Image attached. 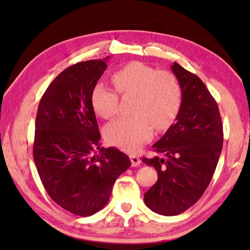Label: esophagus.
I'll return each mask as SVG.
<instances>
[{"instance_id": "1", "label": "esophagus", "mask_w": 250, "mask_h": 250, "mask_svg": "<svg viewBox=\"0 0 250 250\" xmlns=\"http://www.w3.org/2000/svg\"><path fill=\"white\" fill-rule=\"evenodd\" d=\"M130 160H131L132 167H138L141 164V159H140L137 155H130Z\"/></svg>"}]
</instances>
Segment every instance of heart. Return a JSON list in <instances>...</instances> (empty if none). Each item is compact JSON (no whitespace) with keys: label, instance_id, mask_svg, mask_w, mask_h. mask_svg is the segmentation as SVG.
Segmentation results:
<instances>
[{"label":"heart","instance_id":"1","mask_svg":"<svg viewBox=\"0 0 250 250\" xmlns=\"http://www.w3.org/2000/svg\"><path fill=\"white\" fill-rule=\"evenodd\" d=\"M112 82L122 95L136 96L131 108L135 115L119 118L105 127V138L114 146L136 150L153 137V126L159 130L167 128L179 113L182 90L172 72L132 62L115 72ZM92 106L100 117L110 119L118 113L119 95L104 83H97L92 92Z\"/></svg>","mask_w":250,"mask_h":250}]
</instances>
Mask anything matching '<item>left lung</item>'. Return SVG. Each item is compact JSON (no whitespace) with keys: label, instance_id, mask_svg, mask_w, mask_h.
<instances>
[{"label":"left lung","instance_id":"8db88e82","mask_svg":"<svg viewBox=\"0 0 250 250\" xmlns=\"http://www.w3.org/2000/svg\"><path fill=\"white\" fill-rule=\"evenodd\" d=\"M182 90L176 123L153 145L158 154L143 157L158 180L144 194V203L158 214L173 216L202 197L215 172L223 148V124L217 103L197 75L177 62L171 65Z\"/></svg>","mask_w":250,"mask_h":250}]
</instances>
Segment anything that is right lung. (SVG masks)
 I'll list each match as a JSON object with an SVG mask.
<instances>
[{
  "mask_svg": "<svg viewBox=\"0 0 250 250\" xmlns=\"http://www.w3.org/2000/svg\"><path fill=\"white\" fill-rule=\"evenodd\" d=\"M108 59L62 71L42 95L36 117L33 153L42 185L58 206L79 216L104 208L115 180L131 166L124 153L100 145L92 92Z\"/></svg>",
  "mask_w": 250,
  "mask_h": 250,
  "instance_id": "1",
  "label": "right lung"
}]
</instances>
